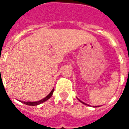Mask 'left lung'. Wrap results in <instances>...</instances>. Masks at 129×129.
I'll list each match as a JSON object with an SVG mask.
<instances>
[{
    "label": "left lung",
    "instance_id": "1",
    "mask_svg": "<svg viewBox=\"0 0 129 129\" xmlns=\"http://www.w3.org/2000/svg\"><path fill=\"white\" fill-rule=\"evenodd\" d=\"M78 100H79V101H80V102H82V103H83V104H86V105H88V106H89V105H88V104H86V103H84V102H82V101H81V100H80V99H78ZM95 107H98V106H95Z\"/></svg>",
    "mask_w": 129,
    "mask_h": 129
}]
</instances>
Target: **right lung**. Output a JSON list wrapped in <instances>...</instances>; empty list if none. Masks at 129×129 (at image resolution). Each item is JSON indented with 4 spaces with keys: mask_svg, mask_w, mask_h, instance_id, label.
I'll return each instance as SVG.
<instances>
[{
    "mask_svg": "<svg viewBox=\"0 0 129 129\" xmlns=\"http://www.w3.org/2000/svg\"><path fill=\"white\" fill-rule=\"evenodd\" d=\"M54 92V88H53V90H51V92L49 93V94L46 96V97H45L44 98H43L42 100H39V101H37V102H25V101H20L22 103H24V104H27V105H29V106H37V105H39V104H41V103H43V102H45L47 100L49 99V98L51 97L53 94V92Z\"/></svg>",
    "mask_w": 129,
    "mask_h": 129,
    "instance_id": "obj_1",
    "label": "right lung"
}]
</instances>
